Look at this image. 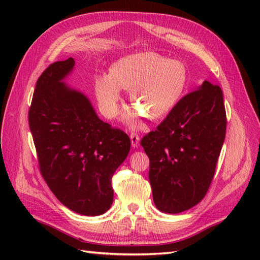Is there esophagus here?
<instances>
[{
  "mask_svg": "<svg viewBox=\"0 0 260 260\" xmlns=\"http://www.w3.org/2000/svg\"><path fill=\"white\" fill-rule=\"evenodd\" d=\"M131 142H132V146L133 147H139L140 146V136L136 133H131Z\"/></svg>",
  "mask_w": 260,
  "mask_h": 260,
  "instance_id": "1",
  "label": "esophagus"
}]
</instances>
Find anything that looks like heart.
<instances>
[{
    "label": "heart",
    "instance_id": "1",
    "mask_svg": "<svg viewBox=\"0 0 260 260\" xmlns=\"http://www.w3.org/2000/svg\"><path fill=\"white\" fill-rule=\"evenodd\" d=\"M186 80V68L179 60L156 52H139L116 61L109 75L97 76L95 91L99 106L108 117L118 112L120 89H131L133 107L157 119L175 107Z\"/></svg>",
    "mask_w": 260,
    "mask_h": 260
}]
</instances>
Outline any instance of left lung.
Instances as JSON below:
<instances>
[{
  "mask_svg": "<svg viewBox=\"0 0 260 260\" xmlns=\"http://www.w3.org/2000/svg\"><path fill=\"white\" fill-rule=\"evenodd\" d=\"M227 128L222 90L204 81L182 97L141 145L150 158L148 179L159 211L180 213L206 197Z\"/></svg>",
  "mask_w": 260,
  "mask_h": 260,
  "instance_id": "obj_1",
  "label": "left lung"
}]
</instances>
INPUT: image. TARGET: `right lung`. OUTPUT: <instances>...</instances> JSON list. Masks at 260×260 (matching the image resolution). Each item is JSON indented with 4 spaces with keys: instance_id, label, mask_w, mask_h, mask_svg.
<instances>
[{
    "instance_id": "add662e5",
    "label": "right lung",
    "mask_w": 260,
    "mask_h": 260,
    "mask_svg": "<svg viewBox=\"0 0 260 260\" xmlns=\"http://www.w3.org/2000/svg\"><path fill=\"white\" fill-rule=\"evenodd\" d=\"M74 66V58L53 62L39 77L29 126L49 189L74 212L99 215L112 206V178L131 140L99 119L84 93L63 84Z\"/></svg>"
}]
</instances>
